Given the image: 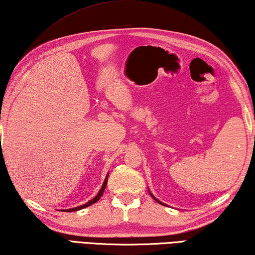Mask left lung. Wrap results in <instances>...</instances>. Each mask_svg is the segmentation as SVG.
<instances>
[{
	"label": "left lung",
	"instance_id": "obj_1",
	"mask_svg": "<svg viewBox=\"0 0 255 255\" xmlns=\"http://www.w3.org/2000/svg\"><path fill=\"white\" fill-rule=\"evenodd\" d=\"M149 194H150V196H151L152 198H154V200H155L156 202H158V203H159V204H161V205H165V204H164V203H161L160 201H158V200H157V198H155V197H154V195H152V194H151L150 192H149Z\"/></svg>",
	"mask_w": 255,
	"mask_h": 255
}]
</instances>
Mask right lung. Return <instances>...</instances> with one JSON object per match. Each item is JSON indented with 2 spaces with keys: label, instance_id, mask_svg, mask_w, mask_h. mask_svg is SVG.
I'll list each match as a JSON object with an SVG mask.
<instances>
[{
  "label": "right lung",
  "instance_id": "add662e5",
  "mask_svg": "<svg viewBox=\"0 0 255 255\" xmlns=\"http://www.w3.org/2000/svg\"><path fill=\"white\" fill-rule=\"evenodd\" d=\"M108 175H109V174H107V176H106V179H105V182H104V184H103V186H101V189L99 191V193L97 194L96 197H94L91 201L86 203V204L80 205V206H77V207H73V208H69V210H64V212H75V211H79V210H82V208H85V207H88V206H90V205H92V204H95V203H96L97 201H99L100 197L103 196V194H104V192H105L106 186H107Z\"/></svg>",
  "mask_w": 255,
  "mask_h": 255
}]
</instances>
